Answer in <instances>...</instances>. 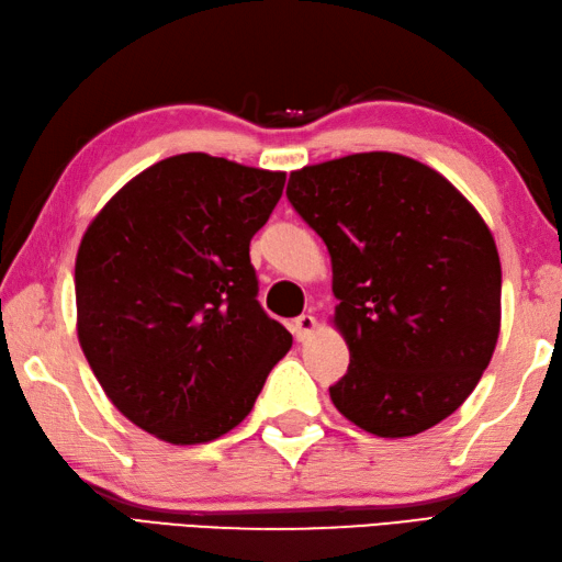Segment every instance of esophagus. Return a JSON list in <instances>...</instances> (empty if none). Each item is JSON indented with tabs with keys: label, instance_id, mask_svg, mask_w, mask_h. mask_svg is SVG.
I'll use <instances>...</instances> for the list:
<instances>
[{
	"label": "esophagus",
	"instance_id": "obj_1",
	"mask_svg": "<svg viewBox=\"0 0 562 562\" xmlns=\"http://www.w3.org/2000/svg\"><path fill=\"white\" fill-rule=\"evenodd\" d=\"M313 330H315V317L313 315H299L293 321V325H291V333H293V337L299 342H303V340H308V337L313 335Z\"/></svg>",
	"mask_w": 562,
	"mask_h": 562
}]
</instances>
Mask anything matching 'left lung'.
Wrapping results in <instances>:
<instances>
[{"instance_id": "1", "label": "left lung", "mask_w": 562, "mask_h": 562, "mask_svg": "<svg viewBox=\"0 0 562 562\" xmlns=\"http://www.w3.org/2000/svg\"><path fill=\"white\" fill-rule=\"evenodd\" d=\"M285 198L333 259L349 347L335 408L379 438L446 420L499 337L502 263L477 210L438 171L389 151L305 166Z\"/></svg>"}]
</instances>
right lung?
Returning <instances> with one entry per match:
<instances>
[{"label":"right lung","mask_w":562,"mask_h":562,"mask_svg":"<svg viewBox=\"0 0 562 562\" xmlns=\"http://www.w3.org/2000/svg\"><path fill=\"white\" fill-rule=\"evenodd\" d=\"M285 173L207 154L146 168L85 232L78 337L134 426L173 446L239 426L293 337L257 301L251 237Z\"/></svg>","instance_id":"add662e5"}]
</instances>
